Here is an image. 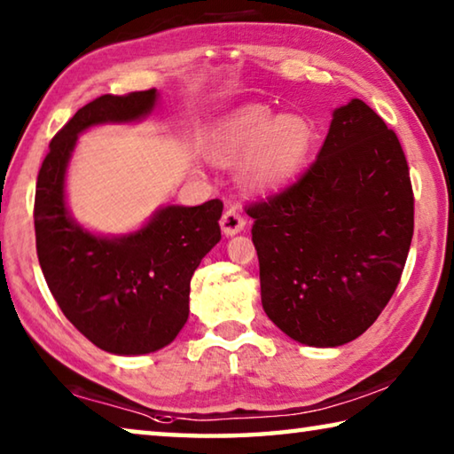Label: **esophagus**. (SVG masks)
Returning a JSON list of instances; mask_svg holds the SVG:
<instances>
[{
  "mask_svg": "<svg viewBox=\"0 0 454 454\" xmlns=\"http://www.w3.org/2000/svg\"><path fill=\"white\" fill-rule=\"evenodd\" d=\"M244 226H246V220L242 218V214L234 208V206H232V208H228L224 214H222L220 228H222V232H224L226 236L238 234V232H240V230H244Z\"/></svg>",
  "mask_w": 454,
  "mask_h": 454,
  "instance_id": "34e87169",
  "label": "esophagus"
}]
</instances>
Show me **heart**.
Wrapping results in <instances>:
<instances>
[{
	"label": "heart",
	"instance_id": "1",
	"mask_svg": "<svg viewBox=\"0 0 454 454\" xmlns=\"http://www.w3.org/2000/svg\"><path fill=\"white\" fill-rule=\"evenodd\" d=\"M310 121L268 106H244L212 129L206 153L214 164L238 168V180L250 194H268L296 178L310 156Z\"/></svg>",
	"mask_w": 454,
	"mask_h": 454
}]
</instances>
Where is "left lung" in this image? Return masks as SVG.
<instances>
[{"label":"left lung","instance_id":"obj_1","mask_svg":"<svg viewBox=\"0 0 454 454\" xmlns=\"http://www.w3.org/2000/svg\"><path fill=\"white\" fill-rule=\"evenodd\" d=\"M246 208L264 312L284 334L328 348L372 326L414 230L409 164L379 114L363 99L338 107L302 178Z\"/></svg>","mask_w":454,"mask_h":454}]
</instances>
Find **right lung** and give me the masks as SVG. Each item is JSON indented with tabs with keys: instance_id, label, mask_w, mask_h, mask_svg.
<instances>
[{
	"instance_id": "right-lung-1",
	"label": "right lung",
	"mask_w": 454,
	"mask_h": 454,
	"mask_svg": "<svg viewBox=\"0 0 454 454\" xmlns=\"http://www.w3.org/2000/svg\"><path fill=\"white\" fill-rule=\"evenodd\" d=\"M156 90L99 96L53 136L37 174L35 248L50 292L66 318L98 348L148 355L170 344L190 312V280L220 242L224 204L166 206L126 236H96L66 206V170L78 136L98 124L148 116Z\"/></svg>"
}]
</instances>
